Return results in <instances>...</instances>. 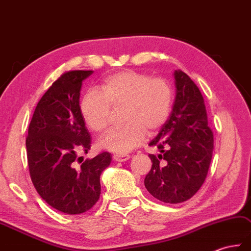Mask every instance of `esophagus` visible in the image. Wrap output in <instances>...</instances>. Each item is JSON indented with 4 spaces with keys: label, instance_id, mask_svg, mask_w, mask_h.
Returning a JSON list of instances; mask_svg holds the SVG:
<instances>
[{
    "label": "esophagus",
    "instance_id": "obj_1",
    "mask_svg": "<svg viewBox=\"0 0 251 251\" xmlns=\"http://www.w3.org/2000/svg\"><path fill=\"white\" fill-rule=\"evenodd\" d=\"M114 160L116 162H125V161L130 159L129 154H114Z\"/></svg>",
    "mask_w": 251,
    "mask_h": 251
}]
</instances>
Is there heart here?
I'll use <instances>...</instances> for the list:
<instances>
[{
	"instance_id": "b5f03b06",
	"label": "heart",
	"mask_w": 251,
	"mask_h": 251,
	"mask_svg": "<svg viewBox=\"0 0 251 251\" xmlns=\"http://www.w3.org/2000/svg\"><path fill=\"white\" fill-rule=\"evenodd\" d=\"M173 89L168 80L126 70L107 76L99 90H88L79 102V111L89 129L104 133L109 126L111 106H124L125 125L109 132L99 146L117 154L138 147L146 132L153 134L169 119Z\"/></svg>"
}]
</instances>
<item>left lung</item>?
<instances>
[{
    "mask_svg": "<svg viewBox=\"0 0 251 251\" xmlns=\"http://www.w3.org/2000/svg\"><path fill=\"white\" fill-rule=\"evenodd\" d=\"M176 97L172 113L149 143L161 153L149 154L152 166L145 187L161 202L187 201L202 187L213 157L214 134L208 126L204 99L182 71L174 72Z\"/></svg>",
    "mask_w": 251,
    "mask_h": 251,
    "instance_id": "obj_1",
    "label": "left lung"
}]
</instances>
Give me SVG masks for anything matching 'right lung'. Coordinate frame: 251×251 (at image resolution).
Listing matches in <instances>:
<instances>
[{
	"label": "right lung",
	"instance_id": "add662e5",
	"mask_svg": "<svg viewBox=\"0 0 251 251\" xmlns=\"http://www.w3.org/2000/svg\"><path fill=\"white\" fill-rule=\"evenodd\" d=\"M92 73L70 71L61 75L37 103L25 140L37 193L51 207L69 215L85 213L98 202L100 176L111 161L109 152L85 161L79 157L91 146L79 97L82 80Z\"/></svg>",
	"mask_w": 251,
	"mask_h": 251
}]
</instances>
